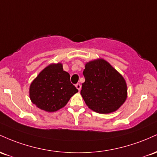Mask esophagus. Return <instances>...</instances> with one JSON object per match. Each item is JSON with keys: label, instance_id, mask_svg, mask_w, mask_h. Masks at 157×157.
I'll return each instance as SVG.
<instances>
[{"label": "esophagus", "instance_id": "1", "mask_svg": "<svg viewBox=\"0 0 157 157\" xmlns=\"http://www.w3.org/2000/svg\"><path fill=\"white\" fill-rule=\"evenodd\" d=\"M75 87L77 88V89L78 90V91H80V90H81V87H82V85H81L80 84H75Z\"/></svg>", "mask_w": 157, "mask_h": 157}]
</instances>
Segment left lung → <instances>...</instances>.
<instances>
[{
  "instance_id": "obj_1",
  "label": "left lung",
  "mask_w": 157,
  "mask_h": 157,
  "mask_svg": "<svg viewBox=\"0 0 157 157\" xmlns=\"http://www.w3.org/2000/svg\"><path fill=\"white\" fill-rule=\"evenodd\" d=\"M81 95L90 109L98 113L117 111L128 97L125 79L103 59L85 64Z\"/></svg>"
}]
</instances>
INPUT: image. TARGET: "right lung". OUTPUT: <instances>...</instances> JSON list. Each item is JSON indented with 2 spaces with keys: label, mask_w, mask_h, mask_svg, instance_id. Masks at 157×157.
<instances>
[{
  "label": "right lung",
  "mask_w": 157,
  "mask_h": 157,
  "mask_svg": "<svg viewBox=\"0 0 157 157\" xmlns=\"http://www.w3.org/2000/svg\"><path fill=\"white\" fill-rule=\"evenodd\" d=\"M70 74L61 63H52L40 72L29 86L33 104L46 112H56L64 107L78 90L70 80Z\"/></svg>",
  "instance_id": "1"
}]
</instances>
